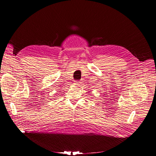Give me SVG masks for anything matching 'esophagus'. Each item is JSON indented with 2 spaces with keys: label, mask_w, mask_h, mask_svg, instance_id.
I'll return each instance as SVG.
<instances>
[{
  "label": "esophagus",
  "mask_w": 156,
  "mask_h": 156,
  "mask_svg": "<svg viewBox=\"0 0 156 156\" xmlns=\"http://www.w3.org/2000/svg\"><path fill=\"white\" fill-rule=\"evenodd\" d=\"M80 81H75V86H79L80 84Z\"/></svg>",
  "instance_id": "esophagus-1"
}]
</instances>
